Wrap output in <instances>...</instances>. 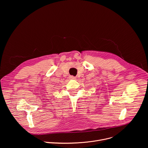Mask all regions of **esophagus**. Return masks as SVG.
<instances>
[{"instance_id":"obj_1","label":"esophagus","mask_w":148,"mask_h":148,"mask_svg":"<svg viewBox=\"0 0 148 148\" xmlns=\"http://www.w3.org/2000/svg\"><path fill=\"white\" fill-rule=\"evenodd\" d=\"M70 79H75V77H74V76H73V75H70Z\"/></svg>"}]
</instances>
